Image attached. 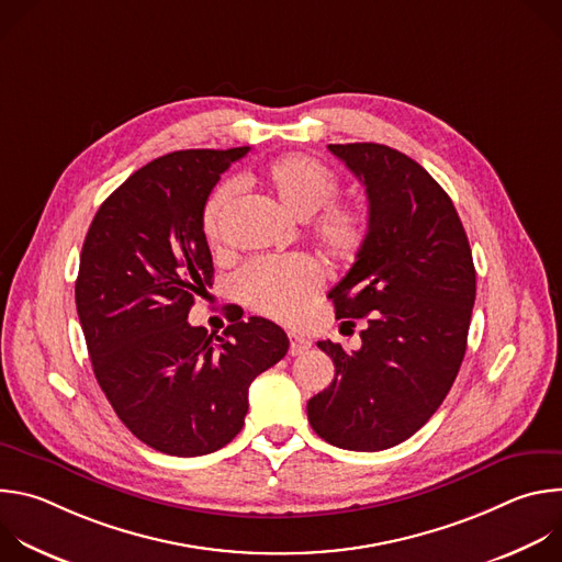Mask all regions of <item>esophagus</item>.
Masks as SVG:
<instances>
[{
	"mask_svg": "<svg viewBox=\"0 0 562 562\" xmlns=\"http://www.w3.org/2000/svg\"><path fill=\"white\" fill-rule=\"evenodd\" d=\"M311 349V340L304 338V336H297V334H289V353L291 356H300L304 351Z\"/></svg>",
	"mask_w": 562,
	"mask_h": 562,
	"instance_id": "esophagus-1",
	"label": "esophagus"
}]
</instances>
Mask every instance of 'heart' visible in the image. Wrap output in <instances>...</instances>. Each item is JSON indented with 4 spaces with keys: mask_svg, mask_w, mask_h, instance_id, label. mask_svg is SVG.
Masks as SVG:
<instances>
[{
    "mask_svg": "<svg viewBox=\"0 0 562 562\" xmlns=\"http://www.w3.org/2000/svg\"><path fill=\"white\" fill-rule=\"evenodd\" d=\"M262 187L295 217L313 215V235L331 258L351 260L367 237V213L358 202L336 200L338 176L302 153H284L260 171ZM237 195L235 182H222L202 206V233L217 245L224 222ZM323 282L319 267L311 258H260L235 276V293L260 315L295 323L315 300Z\"/></svg>",
    "mask_w": 562,
    "mask_h": 562,
    "instance_id": "heart-1",
    "label": "heart"
}]
</instances>
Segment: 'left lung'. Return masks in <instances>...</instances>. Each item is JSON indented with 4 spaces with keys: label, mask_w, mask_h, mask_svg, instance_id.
Returning <instances> with one entry per match:
<instances>
[{
    "label": "left lung",
    "mask_w": 562,
    "mask_h": 562,
    "mask_svg": "<svg viewBox=\"0 0 562 562\" xmlns=\"http://www.w3.org/2000/svg\"><path fill=\"white\" fill-rule=\"evenodd\" d=\"M329 150L369 200L358 260L329 297L338 319L367 317V329L351 353L317 342L336 378L306 416L329 445L382 451L412 438L447 397L467 349L475 269L451 198L412 157L373 142Z\"/></svg>",
    "instance_id": "left-lung-1"
}]
</instances>
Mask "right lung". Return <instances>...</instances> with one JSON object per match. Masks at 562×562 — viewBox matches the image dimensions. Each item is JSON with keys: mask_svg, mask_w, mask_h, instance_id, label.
I'll return each mask as SVG.
<instances>
[{"mask_svg": "<svg viewBox=\"0 0 562 562\" xmlns=\"http://www.w3.org/2000/svg\"><path fill=\"white\" fill-rule=\"evenodd\" d=\"M249 146L176 150L153 159L95 213L75 304L95 378L117 418L155 451L191 458L245 425L249 386L289 349L265 317L231 319L222 336L189 325L213 284L202 206Z\"/></svg>", "mask_w": 562, "mask_h": 562, "instance_id": "right-lung-1", "label": "right lung"}]
</instances>
